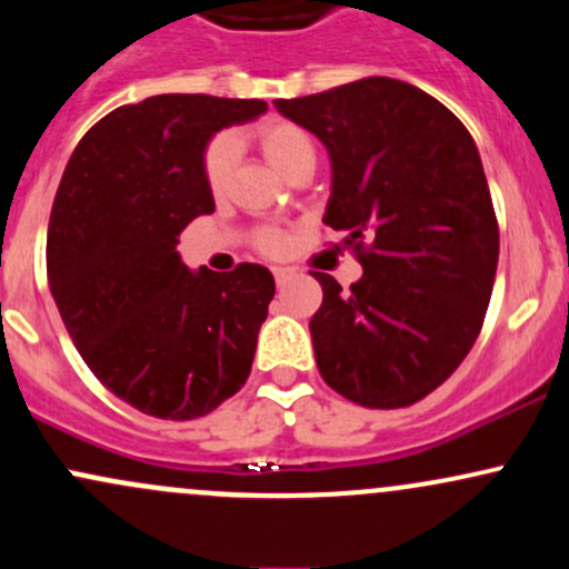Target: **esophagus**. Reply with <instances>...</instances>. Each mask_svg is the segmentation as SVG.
<instances>
[{
    "label": "esophagus",
    "instance_id": "1",
    "mask_svg": "<svg viewBox=\"0 0 569 569\" xmlns=\"http://www.w3.org/2000/svg\"><path fill=\"white\" fill-rule=\"evenodd\" d=\"M272 274H274V283L286 286L291 278H295V270H289V267H274Z\"/></svg>",
    "mask_w": 569,
    "mask_h": 569
}]
</instances>
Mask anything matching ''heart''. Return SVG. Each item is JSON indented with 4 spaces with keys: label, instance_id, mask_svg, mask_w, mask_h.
Here are the masks:
<instances>
[{
    "label": "heart",
    "instance_id": "b5f03b06",
    "mask_svg": "<svg viewBox=\"0 0 569 569\" xmlns=\"http://www.w3.org/2000/svg\"><path fill=\"white\" fill-rule=\"evenodd\" d=\"M256 146L261 148V153L278 167L286 178H295L297 172L313 170L316 167V146L313 137L305 127H299L297 121L289 118H270V121L259 123L253 129ZM234 142L232 137H216L208 142L202 153V174L204 183L213 197H223L229 191L234 172ZM256 248L261 253L278 256L289 248V232H283L280 227H261L256 232Z\"/></svg>",
    "mask_w": 569,
    "mask_h": 569
}]
</instances>
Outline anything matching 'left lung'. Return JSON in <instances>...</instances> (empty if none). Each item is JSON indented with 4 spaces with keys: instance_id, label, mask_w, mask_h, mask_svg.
I'll return each mask as SVG.
<instances>
[{
    "instance_id": "left-lung-1",
    "label": "left lung",
    "mask_w": 569,
    "mask_h": 569,
    "mask_svg": "<svg viewBox=\"0 0 569 569\" xmlns=\"http://www.w3.org/2000/svg\"><path fill=\"white\" fill-rule=\"evenodd\" d=\"M274 108L327 146L323 223L365 267L348 291L313 272L318 372L361 408H408L470 353L495 289L499 227L476 142L446 104L395 78Z\"/></svg>"
}]
</instances>
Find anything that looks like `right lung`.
Listing matches in <instances>:
<instances>
[{
    "instance_id": "right-lung-1",
    "label": "right lung",
    "mask_w": 569,
    "mask_h": 569,
    "mask_svg": "<svg viewBox=\"0 0 569 569\" xmlns=\"http://www.w3.org/2000/svg\"><path fill=\"white\" fill-rule=\"evenodd\" d=\"M264 110L208 93L123 104L83 134L61 174L46 246L56 308L99 383L146 416L202 418L251 376L272 272H191L174 246L216 210L208 140Z\"/></svg>"
}]
</instances>
